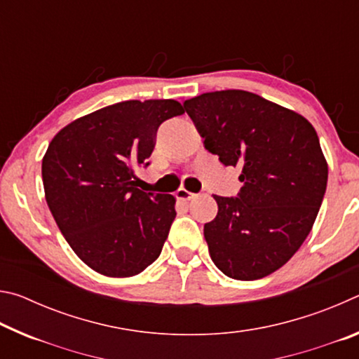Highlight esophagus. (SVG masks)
<instances>
[{
    "label": "esophagus",
    "mask_w": 359,
    "mask_h": 359,
    "mask_svg": "<svg viewBox=\"0 0 359 359\" xmlns=\"http://www.w3.org/2000/svg\"><path fill=\"white\" fill-rule=\"evenodd\" d=\"M175 196H177V199H180V201H191V199L196 196V194L185 190V188H180V190H177V193H175Z\"/></svg>",
    "instance_id": "1"
}]
</instances>
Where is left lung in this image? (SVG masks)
Returning <instances> with one entry per match:
<instances>
[{
    "label": "left lung",
    "mask_w": 359,
    "mask_h": 359,
    "mask_svg": "<svg viewBox=\"0 0 359 359\" xmlns=\"http://www.w3.org/2000/svg\"><path fill=\"white\" fill-rule=\"evenodd\" d=\"M184 107L205 150L242 169L238 196L215 194L217 217L204 224L212 261L236 280L272 274L299 250L323 201L327 163L317 131L244 90L203 93Z\"/></svg>",
    "instance_id": "left-lung-1"
}]
</instances>
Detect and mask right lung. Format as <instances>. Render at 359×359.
Returning <instances> with one entry per match:
<instances>
[{
	"mask_svg": "<svg viewBox=\"0 0 359 359\" xmlns=\"http://www.w3.org/2000/svg\"><path fill=\"white\" fill-rule=\"evenodd\" d=\"M185 112L174 100L121 101L77 118L42 158L46 201L85 264L107 277H133L160 257L175 218L172 194L137 188L156 130Z\"/></svg>",
	"mask_w": 359,
	"mask_h": 359,
	"instance_id": "right-lung-1",
	"label": "right lung"
}]
</instances>
